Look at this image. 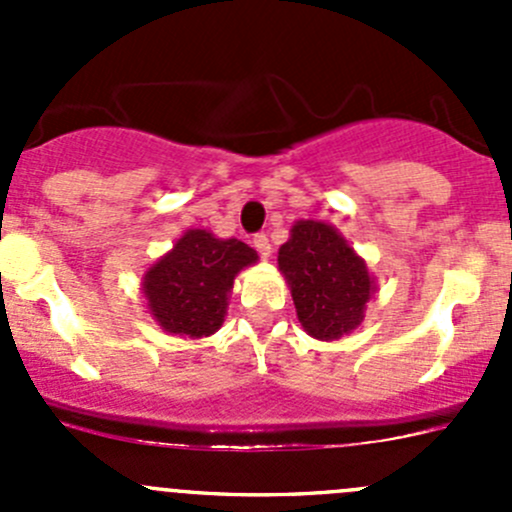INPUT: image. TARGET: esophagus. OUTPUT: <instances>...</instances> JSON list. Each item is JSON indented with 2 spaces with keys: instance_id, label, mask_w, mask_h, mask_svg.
Wrapping results in <instances>:
<instances>
[{
  "instance_id": "34e87169",
  "label": "esophagus",
  "mask_w": 512,
  "mask_h": 512,
  "mask_svg": "<svg viewBox=\"0 0 512 512\" xmlns=\"http://www.w3.org/2000/svg\"><path fill=\"white\" fill-rule=\"evenodd\" d=\"M252 245H255V250L260 252L262 257H270L272 245H270V237H267L265 232H257V235L252 237Z\"/></svg>"
}]
</instances>
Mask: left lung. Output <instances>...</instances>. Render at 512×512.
Listing matches in <instances>:
<instances>
[{
  "label": "left lung",
  "mask_w": 512,
  "mask_h": 512,
  "mask_svg": "<svg viewBox=\"0 0 512 512\" xmlns=\"http://www.w3.org/2000/svg\"><path fill=\"white\" fill-rule=\"evenodd\" d=\"M277 262L304 332L314 339H339L361 322L374 282L364 260L332 225L317 220L294 225Z\"/></svg>",
  "instance_id": "obj_1"
}]
</instances>
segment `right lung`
Instances as JSON below:
<instances>
[{
  "label": "right lung",
  "mask_w": 512,
  "mask_h": 512,
  "mask_svg": "<svg viewBox=\"0 0 512 512\" xmlns=\"http://www.w3.org/2000/svg\"><path fill=\"white\" fill-rule=\"evenodd\" d=\"M257 252L240 240H220L208 230H188L143 280L148 309L170 334L208 337L225 319L227 292Z\"/></svg>",
  "instance_id": "right-lung-1"
}]
</instances>
